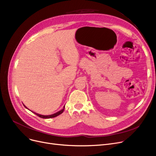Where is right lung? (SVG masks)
I'll list each match as a JSON object with an SVG mask.
<instances>
[{
    "label": "right lung",
    "instance_id": "1",
    "mask_svg": "<svg viewBox=\"0 0 156 156\" xmlns=\"http://www.w3.org/2000/svg\"><path fill=\"white\" fill-rule=\"evenodd\" d=\"M24 106H25L26 108H27L25 105H24ZM64 108H65V106H64V108H63V109H62V110H60V111H59V112H57V113H54V114L50 115H40V114L36 113H35V112H33L34 113H35L36 115H37L38 117H41V118H43V119H50V118L55 117L59 115H60L61 113H62V112H63L64 110Z\"/></svg>",
    "mask_w": 156,
    "mask_h": 156
}]
</instances>
